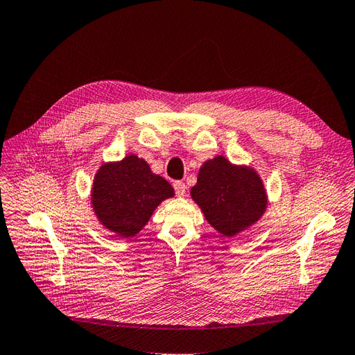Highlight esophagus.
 I'll list each match as a JSON object with an SVG mask.
<instances>
[{"label":"esophagus","mask_w":355,"mask_h":355,"mask_svg":"<svg viewBox=\"0 0 355 355\" xmlns=\"http://www.w3.org/2000/svg\"><path fill=\"white\" fill-rule=\"evenodd\" d=\"M173 187H175V191H176V196L178 197H184L187 194V187H185L184 182L178 180V182H175Z\"/></svg>","instance_id":"1"}]
</instances>
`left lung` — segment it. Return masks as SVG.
I'll return each instance as SVG.
<instances>
[{"instance_id": "obj_1", "label": "left lung", "mask_w": 355, "mask_h": 355, "mask_svg": "<svg viewBox=\"0 0 355 355\" xmlns=\"http://www.w3.org/2000/svg\"><path fill=\"white\" fill-rule=\"evenodd\" d=\"M191 198L206 221L225 237L251 228L264 215L267 198L263 179L251 166L233 164L218 155L205 161L198 170Z\"/></svg>"}]
</instances>
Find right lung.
<instances>
[{
    "label": "right lung",
    "mask_w": 355,
    "mask_h": 355,
    "mask_svg": "<svg viewBox=\"0 0 355 355\" xmlns=\"http://www.w3.org/2000/svg\"><path fill=\"white\" fill-rule=\"evenodd\" d=\"M175 189L136 154L109 161L97 170L91 188V206L100 224L119 237H134L162 201Z\"/></svg>",
    "instance_id": "1"
}]
</instances>
